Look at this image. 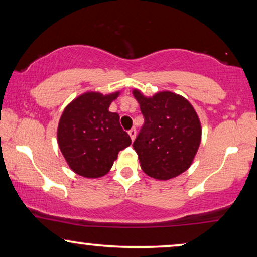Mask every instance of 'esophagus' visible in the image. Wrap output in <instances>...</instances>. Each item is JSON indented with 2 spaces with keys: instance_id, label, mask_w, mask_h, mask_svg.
<instances>
[{
  "instance_id": "obj_1",
  "label": "esophagus",
  "mask_w": 257,
  "mask_h": 257,
  "mask_svg": "<svg viewBox=\"0 0 257 257\" xmlns=\"http://www.w3.org/2000/svg\"><path fill=\"white\" fill-rule=\"evenodd\" d=\"M128 135H130V137H131V140H132V142H135L136 136H137V131H136V128L130 130V131H128Z\"/></svg>"
}]
</instances>
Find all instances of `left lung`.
Returning a JSON list of instances; mask_svg holds the SVG:
<instances>
[{
    "label": "left lung",
    "instance_id": "8db88e82",
    "mask_svg": "<svg viewBox=\"0 0 257 257\" xmlns=\"http://www.w3.org/2000/svg\"><path fill=\"white\" fill-rule=\"evenodd\" d=\"M145 124L133 143L140 167L149 177L170 180L187 171L201 143V122L180 94L160 91L147 97L135 89Z\"/></svg>",
    "mask_w": 257,
    "mask_h": 257
}]
</instances>
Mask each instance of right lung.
<instances>
[{
  "label": "right lung",
  "mask_w": 257,
  "mask_h": 257,
  "mask_svg": "<svg viewBox=\"0 0 257 257\" xmlns=\"http://www.w3.org/2000/svg\"><path fill=\"white\" fill-rule=\"evenodd\" d=\"M120 91L103 94L87 91L66 105L59 119L57 142L69 167L84 178L96 179L110 172L131 138L121 128L119 114L110 112Z\"/></svg>",
  "instance_id": "1"
}]
</instances>
